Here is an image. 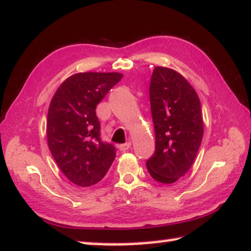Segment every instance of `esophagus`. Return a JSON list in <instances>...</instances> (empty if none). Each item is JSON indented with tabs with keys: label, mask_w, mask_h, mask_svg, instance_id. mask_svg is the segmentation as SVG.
Instances as JSON below:
<instances>
[{
	"label": "esophagus",
	"mask_w": 251,
	"mask_h": 251,
	"mask_svg": "<svg viewBox=\"0 0 251 251\" xmlns=\"http://www.w3.org/2000/svg\"><path fill=\"white\" fill-rule=\"evenodd\" d=\"M130 145H132V143H130V142H126V143H124V144H119L118 145V149L121 150L122 152H125L128 149H130Z\"/></svg>",
	"instance_id": "esophagus-1"
}]
</instances>
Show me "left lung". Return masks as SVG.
<instances>
[{
  "instance_id": "1",
  "label": "left lung",
  "mask_w": 251,
  "mask_h": 251,
  "mask_svg": "<svg viewBox=\"0 0 251 251\" xmlns=\"http://www.w3.org/2000/svg\"><path fill=\"white\" fill-rule=\"evenodd\" d=\"M149 91L155 151L147 167L154 180L173 184L190 169L201 147V101L189 82L167 67H154Z\"/></svg>"
}]
</instances>
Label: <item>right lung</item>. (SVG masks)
<instances>
[{"label":"right lung","mask_w":251,"mask_h":251,"mask_svg":"<svg viewBox=\"0 0 251 251\" xmlns=\"http://www.w3.org/2000/svg\"><path fill=\"white\" fill-rule=\"evenodd\" d=\"M121 73H77L63 82L47 115V142L65 177L89 187L106 176L116 156L113 144L100 137L96 107L122 80Z\"/></svg>","instance_id":"right-lung-1"}]
</instances>
